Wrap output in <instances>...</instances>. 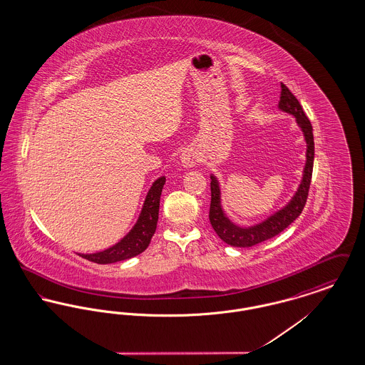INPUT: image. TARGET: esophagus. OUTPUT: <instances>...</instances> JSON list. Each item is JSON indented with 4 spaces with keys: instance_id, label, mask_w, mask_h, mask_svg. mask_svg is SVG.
I'll return each instance as SVG.
<instances>
[{
    "instance_id": "obj_1",
    "label": "esophagus",
    "mask_w": 365,
    "mask_h": 365,
    "mask_svg": "<svg viewBox=\"0 0 365 365\" xmlns=\"http://www.w3.org/2000/svg\"><path fill=\"white\" fill-rule=\"evenodd\" d=\"M197 163H198V156H197V153L194 150L187 149V150L182 152V155H180V164L183 167L190 168V167H194Z\"/></svg>"
}]
</instances>
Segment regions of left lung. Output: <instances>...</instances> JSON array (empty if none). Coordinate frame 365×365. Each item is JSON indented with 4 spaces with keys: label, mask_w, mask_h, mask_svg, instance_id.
I'll return each mask as SVG.
<instances>
[{
    "label": "left lung",
    "mask_w": 365,
    "mask_h": 365,
    "mask_svg": "<svg viewBox=\"0 0 365 365\" xmlns=\"http://www.w3.org/2000/svg\"><path fill=\"white\" fill-rule=\"evenodd\" d=\"M280 100H279V110L292 115L295 119L298 128L301 130L304 140L307 143V152H305V165L302 170L301 182L297 187L293 197L289 200V202L282 208L261 220L260 223L252 225V226H240L234 223L228 216L226 210L223 209L222 204V187L217 176L210 174V209H209V220L216 234L223 240L227 245L235 246V247H250L257 243L264 242L279 232H282L284 228L290 226L295 219L301 215L302 209L305 207L309 185L312 179L313 158H314V142H313L312 124L305 116L302 106L298 103V100L293 96V93L280 83Z\"/></svg>",
    "instance_id": "obj_1"
}]
</instances>
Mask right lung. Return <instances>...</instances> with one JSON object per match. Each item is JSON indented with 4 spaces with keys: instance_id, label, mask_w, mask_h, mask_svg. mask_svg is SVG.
<instances>
[{
    "instance_id": "right-lung-1",
    "label": "right lung",
    "mask_w": 365,
    "mask_h": 365,
    "mask_svg": "<svg viewBox=\"0 0 365 365\" xmlns=\"http://www.w3.org/2000/svg\"><path fill=\"white\" fill-rule=\"evenodd\" d=\"M165 185V176H160L152 183L148 191L138 219L133 228L113 246L96 253H78L83 259L97 264H112L118 261L128 260L140 255L149 246L156 231L158 220L160 197Z\"/></svg>"
}]
</instances>
